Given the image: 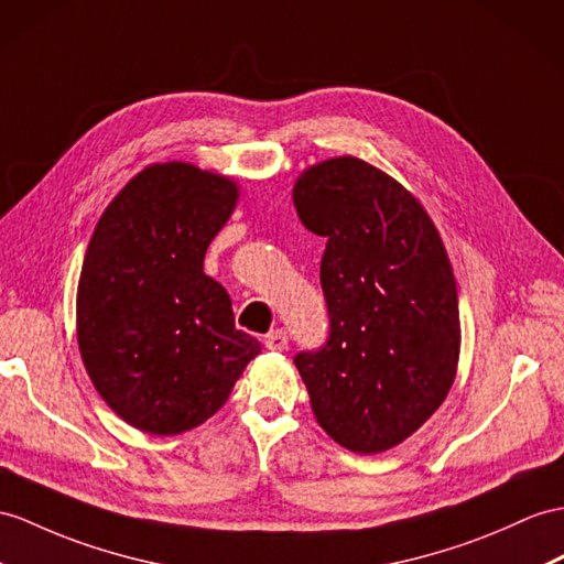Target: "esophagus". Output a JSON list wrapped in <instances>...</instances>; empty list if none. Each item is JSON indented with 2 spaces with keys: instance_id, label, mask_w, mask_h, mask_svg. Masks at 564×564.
Segmentation results:
<instances>
[{
  "instance_id": "esophagus-1",
  "label": "esophagus",
  "mask_w": 564,
  "mask_h": 564,
  "mask_svg": "<svg viewBox=\"0 0 564 564\" xmlns=\"http://www.w3.org/2000/svg\"><path fill=\"white\" fill-rule=\"evenodd\" d=\"M265 347L270 351H284L290 347V335H286V329H272V333L265 337Z\"/></svg>"
}]
</instances>
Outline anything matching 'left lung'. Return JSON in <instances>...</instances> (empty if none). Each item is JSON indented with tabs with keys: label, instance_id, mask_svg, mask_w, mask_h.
<instances>
[{
	"label": "left lung",
	"instance_id": "obj_1",
	"mask_svg": "<svg viewBox=\"0 0 564 564\" xmlns=\"http://www.w3.org/2000/svg\"><path fill=\"white\" fill-rule=\"evenodd\" d=\"M292 198L301 225L327 239L329 313L327 345L294 364L321 429L356 455H378L416 433L455 382V272L421 200L361 158L311 164Z\"/></svg>",
	"mask_w": 564,
	"mask_h": 564
}]
</instances>
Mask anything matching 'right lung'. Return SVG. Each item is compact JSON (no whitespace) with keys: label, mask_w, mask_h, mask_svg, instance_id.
I'll return each instance as SVG.
<instances>
[{"label":"right lung","mask_w":564,"mask_h":564,"mask_svg":"<svg viewBox=\"0 0 564 564\" xmlns=\"http://www.w3.org/2000/svg\"><path fill=\"white\" fill-rule=\"evenodd\" d=\"M239 200L231 176L155 162L107 205L76 294L78 351L119 419L178 435L217 414L260 354L203 258Z\"/></svg>","instance_id":"obj_1"}]
</instances>
